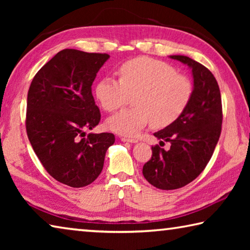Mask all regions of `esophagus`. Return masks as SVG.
Masks as SVG:
<instances>
[{
  "label": "esophagus",
  "mask_w": 250,
  "mask_h": 250,
  "mask_svg": "<svg viewBox=\"0 0 250 250\" xmlns=\"http://www.w3.org/2000/svg\"><path fill=\"white\" fill-rule=\"evenodd\" d=\"M121 141H122V142H129V143H135V142H138L137 139H132V138H125V137H122V138H121Z\"/></svg>",
  "instance_id": "1"
}]
</instances>
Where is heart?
I'll return each instance as SVG.
<instances>
[{"mask_svg": "<svg viewBox=\"0 0 250 250\" xmlns=\"http://www.w3.org/2000/svg\"><path fill=\"white\" fill-rule=\"evenodd\" d=\"M119 80L100 79L95 95L104 110L116 111L133 96L134 107L110 117L107 126L125 137H135L150 124L160 129L172 125L185 111L193 95L191 80L167 62L146 56L125 62Z\"/></svg>", "mask_w": 250, "mask_h": 250, "instance_id": "b5f03b06", "label": "heart"}]
</instances>
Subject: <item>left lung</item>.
I'll use <instances>...</instances> for the list:
<instances>
[{"label": "left lung", "instance_id": "8db88e82", "mask_svg": "<svg viewBox=\"0 0 250 250\" xmlns=\"http://www.w3.org/2000/svg\"><path fill=\"white\" fill-rule=\"evenodd\" d=\"M170 57L192 69L194 88L179 119L154 133L160 146L171 143L170 150L152 146L151 159L143 166V176L160 189L183 188L201 174L214 153L223 122L221 91L214 75L188 56Z\"/></svg>", "mask_w": 250, "mask_h": 250}]
</instances>
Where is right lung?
Wrapping results in <instances>:
<instances>
[{
    "label": "right lung",
    "instance_id": "obj_1",
    "mask_svg": "<svg viewBox=\"0 0 250 250\" xmlns=\"http://www.w3.org/2000/svg\"><path fill=\"white\" fill-rule=\"evenodd\" d=\"M110 56L62 49L37 71L27 94L26 132L55 180L71 188L92 183L103 171L112 133H89L100 121L92 83Z\"/></svg>",
    "mask_w": 250,
    "mask_h": 250
}]
</instances>
